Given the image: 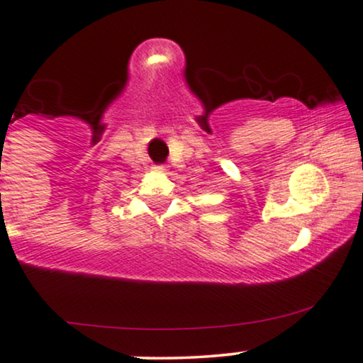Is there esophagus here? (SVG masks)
<instances>
[{
    "instance_id": "obj_1",
    "label": "esophagus",
    "mask_w": 363,
    "mask_h": 363,
    "mask_svg": "<svg viewBox=\"0 0 363 363\" xmlns=\"http://www.w3.org/2000/svg\"><path fill=\"white\" fill-rule=\"evenodd\" d=\"M153 172H165V170H167V169H165V165H153Z\"/></svg>"
}]
</instances>
